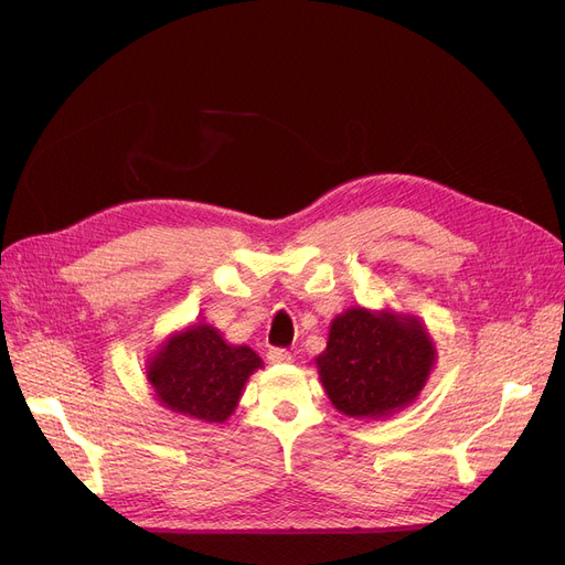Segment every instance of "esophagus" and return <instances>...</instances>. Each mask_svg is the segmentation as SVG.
Segmentation results:
<instances>
[{
	"label": "esophagus",
	"instance_id": "esophagus-1",
	"mask_svg": "<svg viewBox=\"0 0 565 565\" xmlns=\"http://www.w3.org/2000/svg\"><path fill=\"white\" fill-rule=\"evenodd\" d=\"M266 359H268V363H276V365H285V363H291V354L287 352V349H278V347L268 349Z\"/></svg>",
	"mask_w": 565,
	"mask_h": 565
}]
</instances>
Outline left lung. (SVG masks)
Listing matches in <instances>:
<instances>
[{
    "label": "left lung",
    "instance_id": "obj_1",
    "mask_svg": "<svg viewBox=\"0 0 565 565\" xmlns=\"http://www.w3.org/2000/svg\"><path fill=\"white\" fill-rule=\"evenodd\" d=\"M437 363V344L416 315L347 308L333 317L315 359L331 405L356 420H382L418 399Z\"/></svg>",
    "mask_w": 565,
    "mask_h": 565
}]
</instances>
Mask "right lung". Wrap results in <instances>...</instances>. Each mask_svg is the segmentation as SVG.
Returning a JSON list of instances; mask_svg holds the SVG:
<instances>
[{
	"instance_id": "1",
	"label": "right lung",
	"mask_w": 565,
	"mask_h": 565,
	"mask_svg": "<svg viewBox=\"0 0 565 565\" xmlns=\"http://www.w3.org/2000/svg\"><path fill=\"white\" fill-rule=\"evenodd\" d=\"M262 365L248 344H230L216 327L195 321L160 342L147 359V382L160 407L193 420L225 423Z\"/></svg>"
}]
</instances>
